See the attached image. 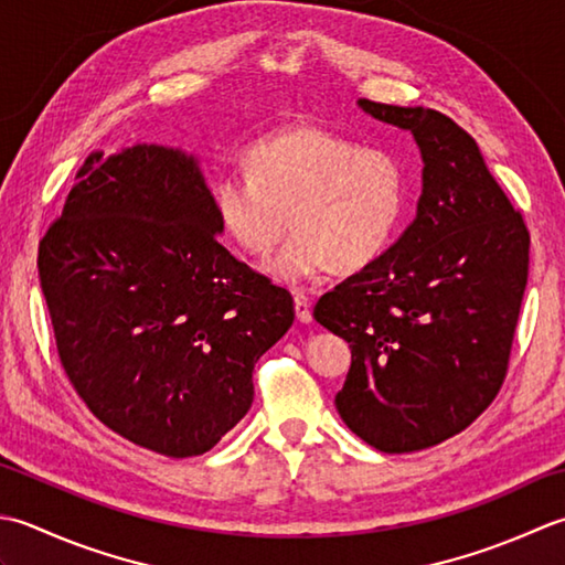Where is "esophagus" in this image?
Masks as SVG:
<instances>
[{
  "label": "esophagus",
  "instance_id": "esophagus-1",
  "mask_svg": "<svg viewBox=\"0 0 565 565\" xmlns=\"http://www.w3.org/2000/svg\"><path fill=\"white\" fill-rule=\"evenodd\" d=\"M309 297L302 292H295V315L299 324H309L312 321V309H309Z\"/></svg>",
  "mask_w": 565,
  "mask_h": 565
}]
</instances>
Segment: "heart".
I'll return each mask as SVG.
<instances>
[{"label": "heart", "instance_id": "b5f03b06", "mask_svg": "<svg viewBox=\"0 0 565 565\" xmlns=\"http://www.w3.org/2000/svg\"><path fill=\"white\" fill-rule=\"evenodd\" d=\"M245 172H222L212 185L224 234L250 256H268L287 232L292 238L268 263L282 282H305L329 266L353 273L383 256L407 204L402 163L383 148L317 126L258 138L244 153Z\"/></svg>", "mask_w": 565, "mask_h": 565}]
</instances>
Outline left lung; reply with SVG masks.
Here are the masks:
<instances>
[{"label":"left lung","mask_w":565,"mask_h":565,"mask_svg":"<svg viewBox=\"0 0 565 565\" xmlns=\"http://www.w3.org/2000/svg\"><path fill=\"white\" fill-rule=\"evenodd\" d=\"M422 153L417 216L383 256L319 299L347 339L337 395L347 427L383 454H412L478 419L508 373L529 273V232L473 136L441 111L359 99Z\"/></svg>","instance_id":"8db88e82"}]
</instances>
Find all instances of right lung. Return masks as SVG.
I'll list each match as a JSON object with an SVG mask.
<instances>
[{
	"instance_id": "right-lung-1",
	"label": "right lung",
	"mask_w": 565,
	"mask_h": 565,
	"mask_svg": "<svg viewBox=\"0 0 565 565\" xmlns=\"http://www.w3.org/2000/svg\"><path fill=\"white\" fill-rule=\"evenodd\" d=\"M198 158L136 143L89 153L39 246L55 347L77 395L124 439L200 456L244 419L253 365L292 297L228 253Z\"/></svg>"
}]
</instances>
